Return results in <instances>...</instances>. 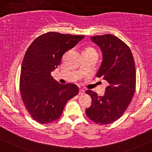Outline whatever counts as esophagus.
<instances>
[{
	"label": "esophagus",
	"instance_id": "obj_1",
	"mask_svg": "<svg viewBox=\"0 0 152 152\" xmlns=\"http://www.w3.org/2000/svg\"><path fill=\"white\" fill-rule=\"evenodd\" d=\"M85 93V91L84 90V89H80V90H79V94L80 95H83V94H84Z\"/></svg>",
	"mask_w": 152,
	"mask_h": 152
}]
</instances>
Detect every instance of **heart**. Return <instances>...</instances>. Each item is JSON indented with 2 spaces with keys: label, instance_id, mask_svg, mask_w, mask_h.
Returning a JSON list of instances; mask_svg holds the SVG:
<instances>
[{
  "label": "heart",
  "instance_id": "heart-1",
  "mask_svg": "<svg viewBox=\"0 0 152 152\" xmlns=\"http://www.w3.org/2000/svg\"><path fill=\"white\" fill-rule=\"evenodd\" d=\"M85 52H95V50L92 48H88V49H87Z\"/></svg>",
  "mask_w": 152,
  "mask_h": 152
}]
</instances>
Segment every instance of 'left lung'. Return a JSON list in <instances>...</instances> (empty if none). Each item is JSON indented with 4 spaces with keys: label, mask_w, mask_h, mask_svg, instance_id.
Wrapping results in <instances>:
<instances>
[{
    "label": "left lung",
    "mask_w": 152,
    "mask_h": 152,
    "mask_svg": "<svg viewBox=\"0 0 152 152\" xmlns=\"http://www.w3.org/2000/svg\"><path fill=\"white\" fill-rule=\"evenodd\" d=\"M90 38L102 54L96 76L102 77L108 86L102 96L86 91L92 101L85 112L94 123L107 125L118 120L132 101L136 89L135 63L129 47L116 36L104 34Z\"/></svg>",
    "instance_id": "8db88e82"
}]
</instances>
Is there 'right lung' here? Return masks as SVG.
<instances>
[{
  "mask_svg": "<svg viewBox=\"0 0 152 152\" xmlns=\"http://www.w3.org/2000/svg\"><path fill=\"white\" fill-rule=\"evenodd\" d=\"M85 36L48 32L34 40L22 63L20 90L25 108L38 123L48 124L58 119L68 100L78 94L75 84L62 85L51 76L63 54Z\"/></svg>",
  "mask_w": 152,
  "mask_h": 152,
  "instance_id": "right-lung-1",
  "label": "right lung"
}]
</instances>
